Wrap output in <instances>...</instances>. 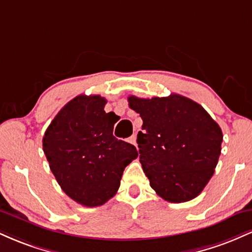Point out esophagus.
Listing matches in <instances>:
<instances>
[{"label": "esophagus", "instance_id": "1", "mask_svg": "<svg viewBox=\"0 0 252 252\" xmlns=\"http://www.w3.org/2000/svg\"><path fill=\"white\" fill-rule=\"evenodd\" d=\"M129 142L131 144H134V146H136V136L132 135L131 137H129Z\"/></svg>", "mask_w": 252, "mask_h": 252}]
</instances>
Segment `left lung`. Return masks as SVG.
Listing matches in <instances>:
<instances>
[{"mask_svg": "<svg viewBox=\"0 0 252 252\" xmlns=\"http://www.w3.org/2000/svg\"><path fill=\"white\" fill-rule=\"evenodd\" d=\"M128 102L143 121L138 153L152 189L169 202L194 199L218 163L220 126L200 104L180 94L152 99L129 96Z\"/></svg>", "mask_w": 252, "mask_h": 252, "instance_id": "8db88e82", "label": "left lung"}]
</instances>
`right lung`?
Instances as JSON below:
<instances>
[{
    "label": "right lung",
    "mask_w": 252,
    "mask_h": 252,
    "mask_svg": "<svg viewBox=\"0 0 252 252\" xmlns=\"http://www.w3.org/2000/svg\"><path fill=\"white\" fill-rule=\"evenodd\" d=\"M99 94H80L53 118L42 138L50 168L62 189L86 207L105 204L117 193L123 170L138 156L135 146L117 140L114 112Z\"/></svg>",
    "instance_id": "right-lung-1"
}]
</instances>
